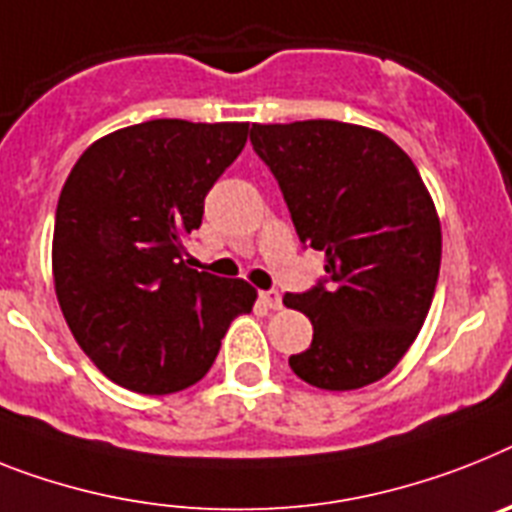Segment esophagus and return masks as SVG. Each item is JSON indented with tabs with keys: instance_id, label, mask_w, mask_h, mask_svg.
Segmentation results:
<instances>
[{
	"instance_id": "34e87169",
	"label": "esophagus",
	"mask_w": 512,
	"mask_h": 512,
	"mask_svg": "<svg viewBox=\"0 0 512 512\" xmlns=\"http://www.w3.org/2000/svg\"><path fill=\"white\" fill-rule=\"evenodd\" d=\"M260 299H263V304L265 307H270V309H281V294H278L276 289L273 291H260Z\"/></svg>"
}]
</instances>
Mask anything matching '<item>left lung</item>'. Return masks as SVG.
<instances>
[{"label": "left lung", "instance_id": "1", "mask_svg": "<svg viewBox=\"0 0 512 512\" xmlns=\"http://www.w3.org/2000/svg\"><path fill=\"white\" fill-rule=\"evenodd\" d=\"M249 143L304 247L325 252V276L283 296L315 328L291 369L322 390L377 382L422 330L440 276V221L414 161L382 132L333 119L252 124Z\"/></svg>", "mask_w": 512, "mask_h": 512}]
</instances>
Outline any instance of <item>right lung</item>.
<instances>
[{
    "label": "right lung",
    "mask_w": 512,
    "mask_h": 512,
    "mask_svg": "<svg viewBox=\"0 0 512 512\" xmlns=\"http://www.w3.org/2000/svg\"><path fill=\"white\" fill-rule=\"evenodd\" d=\"M249 124L153 119L77 158L54 218V286L90 362L145 395L203 380L231 320L252 312L242 278L190 268L184 236L247 143Z\"/></svg>",
    "instance_id": "right-lung-1"
}]
</instances>
